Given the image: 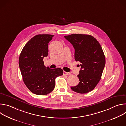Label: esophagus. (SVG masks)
<instances>
[{
    "mask_svg": "<svg viewBox=\"0 0 126 126\" xmlns=\"http://www.w3.org/2000/svg\"><path fill=\"white\" fill-rule=\"evenodd\" d=\"M64 75H70L71 73L69 72H66V71H64Z\"/></svg>",
    "mask_w": 126,
    "mask_h": 126,
    "instance_id": "34e87169",
    "label": "esophagus"
}]
</instances>
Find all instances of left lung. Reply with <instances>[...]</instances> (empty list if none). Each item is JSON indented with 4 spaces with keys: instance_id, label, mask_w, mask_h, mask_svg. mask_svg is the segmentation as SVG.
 <instances>
[{
    "instance_id": "obj_1",
    "label": "left lung",
    "mask_w": 126,
    "mask_h": 126,
    "mask_svg": "<svg viewBox=\"0 0 126 126\" xmlns=\"http://www.w3.org/2000/svg\"><path fill=\"white\" fill-rule=\"evenodd\" d=\"M64 37L73 45L76 61L81 63L77 75L78 85L71 87L73 91L81 94L90 92L99 82L105 65V57L102 47L92 36L71 34Z\"/></svg>"
}]
</instances>
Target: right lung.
<instances>
[{
  "instance_id": "right-lung-1",
  "label": "right lung",
  "mask_w": 126,
  "mask_h": 126,
  "mask_svg": "<svg viewBox=\"0 0 126 126\" xmlns=\"http://www.w3.org/2000/svg\"><path fill=\"white\" fill-rule=\"evenodd\" d=\"M53 35L39 34L32 38L23 47L19 58L23 80L29 90L38 95L51 92L55 78L63 74L61 68L50 69L44 65L43 58L48 55V43Z\"/></svg>"
}]
</instances>
